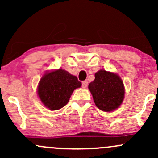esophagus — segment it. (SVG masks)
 <instances>
[{
  "mask_svg": "<svg viewBox=\"0 0 158 158\" xmlns=\"http://www.w3.org/2000/svg\"><path fill=\"white\" fill-rule=\"evenodd\" d=\"M87 85H88V81H87V80L83 81V82H82V86H83V87L86 88V86H87Z\"/></svg>",
  "mask_w": 158,
  "mask_h": 158,
  "instance_id": "esophagus-1",
  "label": "esophagus"
}]
</instances>
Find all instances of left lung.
<instances>
[{"label": "left lung", "mask_w": 158, "mask_h": 158, "mask_svg": "<svg viewBox=\"0 0 158 158\" xmlns=\"http://www.w3.org/2000/svg\"><path fill=\"white\" fill-rule=\"evenodd\" d=\"M98 108L111 111L120 106L124 98L122 80L114 73L100 70L95 74V80L88 86Z\"/></svg>", "instance_id": "8db88e82"}]
</instances>
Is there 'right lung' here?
<instances>
[{"instance_id": "1", "label": "right lung", "mask_w": 158, "mask_h": 158, "mask_svg": "<svg viewBox=\"0 0 158 158\" xmlns=\"http://www.w3.org/2000/svg\"><path fill=\"white\" fill-rule=\"evenodd\" d=\"M80 86L81 82L76 76L59 69L41 77L38 93L46 107L50 110H59L69 102L73 91Z\"/></svg>"}]
</instances>
